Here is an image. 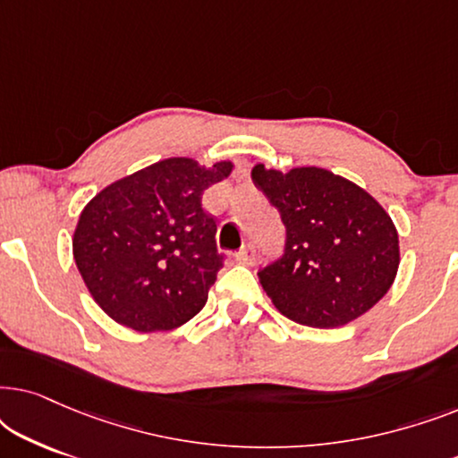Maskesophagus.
<instances>
[{"label":"esophagus","instance_id":"esophagus-1","mask_svg":"<svg viewBox=\"0 0 458 458\" xmlns=\"http://www.w3.org/2000/svg\"><path fill=\"white\" fill-rule=\"evenodd\" d=\"M235 259L240 260L242 265H254L259 256H256V248L252 246V243H248V246H243L240 252L235 254Z\"/></svg>","mask_w":458,"mask_h":458}]
</instances>
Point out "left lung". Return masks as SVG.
Returning <instances> with one entry per match:
<instances>
[{"label":"left lung","instance_id":"8db88e82","mask_svg":"<svg viewBox=\"0 0 458 458\" xmlns=\"http://www.w3.org/2000/svg\"><path fill=\"white\" fill-rule=\"evenodd\" d=\"M252 181L281 212L284 259L259 273L281 315L306 327H342L373 309L400 265L396 225L371 193L327 168L281 173L256 165Z\"/></svg>","mask_w":458,"mask_h":458}]
</instances>
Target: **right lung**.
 Segmentation results:
<instances>
[{
    "mask_svg": "<svg viewBox=\"0 0 458 458\" xmlns=\"http://www.w3.org/2000/svg\"><path fill=\"white\" fill-rule=\"evenodd\" d=\"M233 162L177 156L114 181L81 210L72 256L91 298L123 327L149 334L204 309L223 267L202 193Z\"/></svg>",
    "mask_w": 458,
    "mask_h": 458,
    "instance_id": "right-lung-1",
    "label": "right lung"
}]
</instances>
